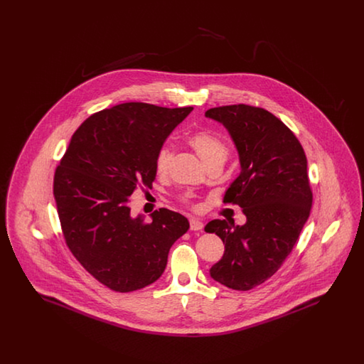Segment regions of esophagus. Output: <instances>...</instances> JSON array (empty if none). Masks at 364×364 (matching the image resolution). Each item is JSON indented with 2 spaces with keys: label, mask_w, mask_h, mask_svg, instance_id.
<instances>
[{
  "label": "esophagus",
  "mask_w": 364,
  "mask_h": 364,
  "mask_svg": "<svg viewBox=\"0 0 364 364\" xmlns=\"http://www.w3.org/2000/svg\"><path fill=\"white\" fill-rule=\"evenodd\" d=\"M190 229L191 230H202L203 229V223L196 220V218H191Z\"/></svg>",
  "instance_id": "34e87169"
}]
</instances>
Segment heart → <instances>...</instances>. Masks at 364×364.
Masks as SVG:
<instances>
[{
    "label": "heart",
    "mask_w": 364,
    "mask_h": 364,
    "mask_svg": "<svg viewBox=\"0 0 364 364\" xmlns=\"http://www.w3.org/2000/svg\"><path fill=\"white\" fill-rule=\"evenodd\" d=\"M187 141L206 165L213 161H217V159L224 161L228 154V147H226L225 143L217 135H214L213 132L206 131V129H199V131L192 132L187 138ZM171 161H172L171 149L166 144L159 147V150L156 151V159H154V168H156V173L159 176L168 173V171L171 168ZM180 200L184 205H191V196L187 193L181 195Z\"/></svg>",
    "instance_id": "b5f03b06"
}]
</instances>
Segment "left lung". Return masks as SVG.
<instances>
[{
	"label": "left lung",
	"instance_id": "8db88e82",
	"mask_svg": "<svg viewBox=\"0 0 364 364\" xmlns=\"http://www.w3.org/2000/svg\"><path fill=\"white\" fill-rule=\"evenodd\" d=\"M205 114L223 122L237 147L242 172L224 203L240 206L247 217L242 226L214 220L205 228L225 244L210 276L230 289L250 291L281 267L310 215L307 158L294 132L262 107L228 105Z\"/></svg>",
	"mask_w": 364,
	"mask_h": 364
}]
</instances>
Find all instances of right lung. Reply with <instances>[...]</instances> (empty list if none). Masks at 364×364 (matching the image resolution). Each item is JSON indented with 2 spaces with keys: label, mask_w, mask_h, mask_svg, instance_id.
<instances>
[{
  "label": "right lung",
  "mask_w": 364,
  "mask_h": 364,
  "mask_svg": "<svg viewBox=\"0 0 364 364\" xmlns=\"http://www.w3.org/2000/svg\"><path fill=\"white\" fill-rule=\"evenodd\" d=\"M193 107L144 102L91 114L72 135L55 168L53 193L65 242L87 272L116 292L141 289L162 276L173 242L190 228L168 208L131 217L129 196L151 188L165 139Z\"/></svg>",
  "instance_id": "1"
}]
</instances>
